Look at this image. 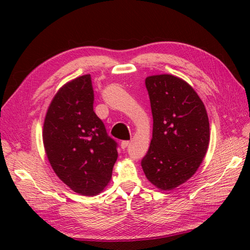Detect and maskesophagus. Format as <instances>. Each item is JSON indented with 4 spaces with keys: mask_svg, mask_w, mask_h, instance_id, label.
I'll use <instances>...</instances> for the list:
<instances>
[{
    "mask_svg": "<svg viewBox=\"0 0 250 250\" xmlns=\"http://www.w3.org/2000/svg\"><path fill=\"white\" fill-rule=\"evenodd\" d=\"M129 144H130L129 141H124V142H121V145L120 146H121L122 149H125V148L129 146Z\"/></svg>",
    "mask_w": 250,
    "mask_h": 250,
    "instance_id": "34e87169",
    "label": "esophagus"
}]
</instances>
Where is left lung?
I'll return each instance as SVG.
<instances>
[{
    "instance_id": "left-lung-1",
    "label": "left lung",
    "mask_w": 250,
    "mask_h": 250,
    "mask_svg": "<svg viewBox=\"0 0 250 250\" xmlns=\"http://www.w3.org/2000/svg\"><path fill=\"white\" fill-rule=\"evenodd\" d=\"M152 114V139L142 167L163 191L187 182L200 167L209 144L204 103L184 79L171 74L145 79Z\"/></svg>"
}]
</instances>
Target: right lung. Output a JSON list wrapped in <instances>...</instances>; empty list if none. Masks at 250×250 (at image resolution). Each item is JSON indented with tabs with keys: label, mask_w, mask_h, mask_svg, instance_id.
I'll use <instances>...</instances> for the list:
<instances>
[{
	"label": "right lung",
	"mask_w": 250,
	"mask_h": 250,
	"mask_svg": "<svg viewBox=\"0 0 250 250\" xmlns=\"http://www.w3.org/2000/svg\"><path fill=\"white\" fill-rule=\"evenodd\" d=\"M90 74L58 90L47 109L43 144L56 175L74 192L94 196L111 179L118 158L117 143L93 111Z\"/></svg>",
	"instance_id": "add662e5"
}]
</instances>
